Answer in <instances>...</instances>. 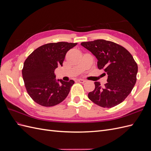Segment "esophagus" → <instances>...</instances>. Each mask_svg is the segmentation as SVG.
Wrapping results in <instances>:
<instances>
[{
    "instance_id": "esophagus-1",
    "label": "esophagus",
    "mask_w": 151,
    "mask_h": 151,
    "mask_svg": "<svg viewBox=\"0 0 151 151\" xmlns=\"http://www.w3.org/2000/svg\"><path fill=\"white\" fill-rule=\"evenodd\" d=\"M77 81L79 82L80 83L83 84V83H85V82H86V81H85V80H84V79H77Z\"/></svg>"
}]
</instances>
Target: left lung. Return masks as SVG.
Masks as SVG:
<instances>
[{
    "label": "left lung",
    "instance_id": "obj_1",
    "mask_svg": "<svg viewBox=\"0 0 151 151\" xmlns=\"http://www.w3.org/2000/svg\"><path fill=\"white\" fill-rule=\"evenodd\" d=\"M81 45L94 55L98 68L104 69V74L108 76V83L103 87L95 82V89L89 93V99L103 108H112L123 102L133 89L138 72L130 53L121 45L104 40Z\"/></svg>",
    "mask_w": 151,
    "mask_h": 151
}]
</instances>
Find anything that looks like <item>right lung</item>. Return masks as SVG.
Returning a JSON list of instances; mask_svg holds the SVG:
<instances>
[{
    "instance_id": "1",
    "label": "right lung",
    "mask_w": 151,
    "mask_h": 151,
    "mask_svg": "<svg viewBox=\"0 0 151 151\" xmlns=\"http://www.w3.org/2000/svg\"><path fill=\"white\" fill-rule=\"evenodd\" d=\"M77 43L58 42L42 45L26 59L22 70L27 92L36 103L53 106L62 102L74 81L56 79L54 71L62 66L67 52Z\"/></svg>"
}]
</instances>
